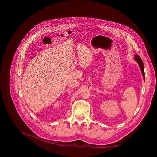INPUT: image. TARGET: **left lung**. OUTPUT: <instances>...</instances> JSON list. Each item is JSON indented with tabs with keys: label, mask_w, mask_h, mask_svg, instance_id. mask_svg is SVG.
<instances>
[{
	"label": "left lung",
	"mask_w": 157,
	"mask_h": 157,
	"mask_svg": "<svg viewBox=\"0 0 157 157\" xmlns=\"http://www.w3.org/2000/svg\"><path fill=\"white\" fill-rule=\"evenodd\" d=\"M134 60L138 63L139 67H140V69H141L143 76L144 80L145 79V75H144V65H143V60H141V57H140L138 55H134Z\"/></svg>",
	"instance_id": "8db88e82"
}]
</instances>
